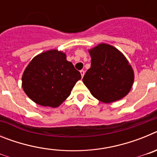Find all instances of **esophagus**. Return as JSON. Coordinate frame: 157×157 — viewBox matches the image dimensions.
Here are the masks:
<instances>
[{
  "label": "esophagus",
  "mask_w": 157,
  "mask_h": 157,
  "mask_svg": "<svg viewBox=\"0 0 157 157\" xmlns=\"http://www.w3.org/2000/svg\"><path fill=\"white\" fill-rule=\"evenodd\" d=\"M80 73H81L82 78L83 76H84V75H85V71H83V70H82V71H80Z\"/></svg>",
  "instance_id": "obj_1"
}]
</instances>
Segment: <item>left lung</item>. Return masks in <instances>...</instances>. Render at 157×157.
<instances>
[{"label": "left lung", "mask_w": 157, "mask_h": 157, "mask_svg": "<svg viewBox=\"0 0 157 157\" xmlns=\"http://www.w3.org/2000/svg\"><path fill=\"white\" fill-rule=\"evenodd\" d=\"M91 66L83 83L98 101L109 104L129 94L134 81V72L125 56L116 47L101 43L89 49Z\"/></svg>", "instance_id": "left-lung-1"}]
</instances>
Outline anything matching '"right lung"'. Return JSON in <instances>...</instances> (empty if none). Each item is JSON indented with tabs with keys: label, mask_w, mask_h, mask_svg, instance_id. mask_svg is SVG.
<instances>
[{
	"label": "right lung",
	"mask_w": 157,
	"mask_h": 157,
	"mask_svg": "<svg viewBox=\"0 0 157 157\" xmlns=\"http://www.w3.org/2000/svg\"><path fill=\"white\" fill-rule=\"evenodd\" d=\"M81 78L64 52L50 49L34 56L28 63L22 76V87L37 105L57 108Z\"/></svg>",
	"instance_id": "right-lung-1"
}]
</instances>
